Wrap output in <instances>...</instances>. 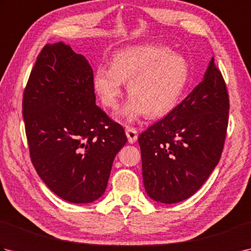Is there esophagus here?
Returning <instances> with one entry per match:
<instances>
[{"label": "esophagus", "instance_id": "34e87169", "mask_svg": "<svg viewBox=\"0 0 251 251\" xmlns=\"http://www.w3.org/2000/svg\"><path fill=\"white\" fill-rule=\"evenodd\" d=\"M126 136L128 138V142L129 143H134L138 139V131L135 128V127H126Z\"/></svg>", "mask_w": 251, "mask_h": 251}]
</instances>
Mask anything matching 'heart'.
<instances>
[{
	"label": "heart",
	"instance_id": "1",
	"mask_svg": "<svg viewBox=\"0 0 251 251\" xmlns=\"http://www.w3.org/2000/svg\"><path fill=\"white\" fill-rule=\"evenodd\" d=\"M189 79L184 58L157 45L124 49L112 58L111 68L99 67L94 86L104 106L116 109L123 96V82L128 81L131 96L120 113L126 120L140 116L162 117L180 102Z\"/></svg>",
	"mask_w": 251,
	"mask_h": 251
}]
</instances>
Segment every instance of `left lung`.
<instances>
[{
    "label": "left lung",
    "instance_id": "obj_1",
    "mask_svg": "<svg viewBox=\"0 0 251 251\" xmlns=\"http://www.w3.org/2000/svg\"><path fill=\"white\" fill-rule=\"evenodd\" d=\"M230 100L212 58L204 79L182 102L138 138L148 195L175 204L196 193L219 163Z\"/></svg>",
    "mask_w": 251,
    "mask_h": 251
}]
</instances>
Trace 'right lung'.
Segmentation results:
<instances>
[{"label": "right lung", "mask_w": 251, "mask_h": 251, "mask_svg": "<svg viewBox=\"0 0 251 251\" xmlns=\"http://www.w3.org/2000/svg\"><path fill=\"white\" fill-rule=\"evenodd\" d=\"M94 73L70 46L47 44L36 58L23 97L31 162L56 195L74 204L104 193L124 128L95 103Z\"/></svg>", "instance_id": "right-lung-1"}]
</instances>
